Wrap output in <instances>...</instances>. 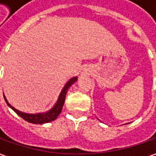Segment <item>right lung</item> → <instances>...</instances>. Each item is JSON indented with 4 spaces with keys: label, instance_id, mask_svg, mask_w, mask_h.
<instances>
[{
    "label": "right lung",
    "instance_id": "1",
    "mask_svg": "<svg viewBox=\"0 0 156 156\" xmlns=\"http://www.w3.org/2000/svg\"><path fill=\"white\" fill-rule=\"evenodd\" d=\"M77 81V77L75 78H71L67 83L65 85V87L62 90L61 93L58 97V99L57 101L56 105L53 106V108L51 109L49 111H47L46 113H39V114H27L24 112H21L20 110H16L15 108H14L11 105L8 104V102L6 99V98L4 97L6 103L8 104V105L14 110V112L19 115L21 118H23L25 121L31 122V123H34V124H42V123H46V122H50L55 120L57 117L58 116V115L60 114L61 112L62 108H63V105L65 103V99H66V96L67 93L68 89L70 88V86L74 83Z\"/></svg>",
    "mask_w": 156,
    "mask_h": 156
}]
</instances>
